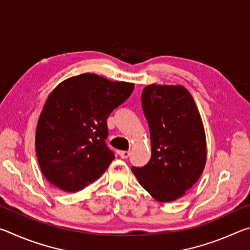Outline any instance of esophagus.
I'll list each match as a JSON object with an SVG mask.
<instances>
[{
	"mask_svg": "<svg viewBox=\"0 0 250 250\" xmlns=\"http://www.w3.org/2000/svg\"><path fill=\"white\" fill-rule=\"evenodd\" d=\"M130 151H120L119 152V155L121 156L122 159H128L129 156H130Z\"/></svg>",
	"mask_w": 250,
	"mask_h": 250,
	"instance_id": "esophagus-1",
	"label": "esophagus"
}]
</instances>
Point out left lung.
Wrapping results in <instances>:
<instances>
[{"instance_id": "obj_1", "label": "left lung", "mask_w": 250, "mask_h": 250, "mask_svg": "<svg viewBox=\"0 0 250 250\" xmlns=\"http://www.w3.org/2000/svg\"><path fill=\"white\" fill-rule=\"evenodd\" d=\"M142 108L150 126L151 159L132 167L139 183L158 202L175 201L204 171L205 130L192 95L181 84L145 87Z\"/></svg>"}]
</instances>
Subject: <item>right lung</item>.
<instances>
[{"label":"right lung","mask_w":250,"mask_h":250,"mask_svg":"<svg viewBox=\"0 0 250 250\" xmlns=\"http://www.w3.org/2000/svg\"><path fill=\"white\" fill-rule=\"evenodd\" d=\"M133 89L132 83L86 73L64 80L50 92L35 135L37 160L50 183L75 193L107 170L115 159L104 142L107 118Z\"/></svg>","instance_id":"add662e5"}]
</instances>
